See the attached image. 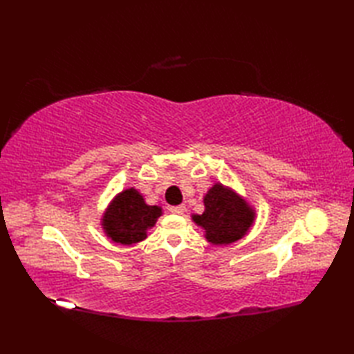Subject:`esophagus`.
Masks as SVG:
<instances>
[{
  "label": "esophagus",
  "instance_id": "obj_1",
  "mask_svg": "<svg viewBox=\"0 0 354 354\" xmlns=\"http://www.w3.org/2000/svg\"><path fill=\"white\" fill-rule=\"evenodd\" d=\"M169 209H170V212H171L173 214H184L185 205H173V207H170Z\"/></svg>",
  "mask_w": 354,
  "mask_h": 354
}]
</instances>
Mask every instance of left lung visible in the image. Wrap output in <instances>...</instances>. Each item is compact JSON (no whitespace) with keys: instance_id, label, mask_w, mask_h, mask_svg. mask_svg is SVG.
Segmentation results:
<instances>
[{"instance_id":"8db88e82","label":"left lung","mask_w":354,"mask_h":354,"mask_svg":"<svg viewBox=\"0 0 354 354\" xmlns=\"http://www.w3.org/2000/svg\"><path fill=\"white\" fill-rule=\"evenodd\" d=\"M205 212L192 214L193 222L204 230L207 242L230 245L248 234L254 225L255 209L231 187L216 183L204 196Z\"/></svg>"}]
</instances>
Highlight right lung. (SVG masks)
<instances>
[{"instance_id": "add662e5", "label": "right lung", "mask_w": 354, "mask_h": 354, "mask_svg": "<svg viewBox=\"0 0 354 354\" xmlns=\"http://www.w3.org/2000/svg\"><path fill=\"white\" fill-rule=\"evenodd\" d=\"M160 216L162 208L147 205L142 194L131 187L109 202L102 217V228L112 242L133 245L147 237V231L155 227Z\"/></svg>"}]
</instances>
